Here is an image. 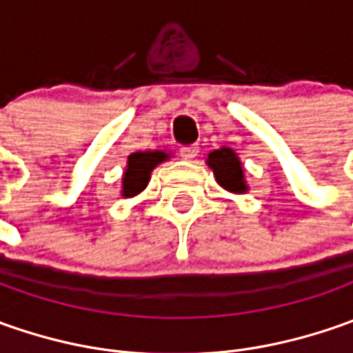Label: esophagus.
I'll return each mask as SVG.
<instances>
[{"label":"esophagus","instance_id":"obj_1","mask_svg":"<svg viewBox=\"0 0 353 353\" xmlns=\"http://www.w3.org/2000/svg\"><path fill=\"white\" fill-rule=\"evenodd\" d=\"M196 155H198V145H184L183 149H181V157L186 159V161L194 159Z\"/></svg>","mask_w":353,"mask_h":353}]
</instances>
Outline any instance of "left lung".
Returning a JSON list of instances; mask_svg holds the SVG:
<instances>
[{
  "label": "left lung",
  "mask_w": 353,
  "mask_h": 353,
  "mask_svg": "<svg viewBox=\"0 0 353 353\" xmlns=\"http://www.w3.org/2000/svg\"><path fill=\"white\" fill-rule=\"evenodd\" d=\"M208 167L214 170L216 181L224 186L230 192H245L248 186L243 181V170H241V163L236 157L232 149H218L212 151L208 155Z\"/></svg>",
  "instance_id": "obj_1"
}]
</instances>
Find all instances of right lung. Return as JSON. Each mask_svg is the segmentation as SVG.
<instances>
[{"label":"right lung","instance_id":"right-lung-1","mask_svg":"<svg viewBox=\"0 0 353 353\" xmlns=\"http://www.w3.org/2000/svg\"><path fill=\"white\" fill-rule=\"evenodd\" d=\"M163 151H137L128 159V169L123 174V196H135L149 183V174L159 163L167 159Z\"/></svg>","mask_w":353,"mask_h":353}]
</instances>
